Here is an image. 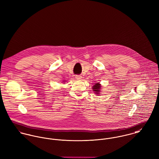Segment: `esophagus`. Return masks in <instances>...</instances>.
<instances>
[{
    "instance_id": "obj_1",
    "label": "esophagus",
    "mask_w": 159,
    "mask_h": 159,
    "mask_svg": "<svg viewBox=\"0 0 159 159\" xmlns=\"http://www.w3.org/2000/svg\"><path fill=\"white\" fill-rule=\"evenodd\" d=\"M82 78V77L81 75H75V79H78V80H80V79H81Z\"/></svg>"
}]
</instances>
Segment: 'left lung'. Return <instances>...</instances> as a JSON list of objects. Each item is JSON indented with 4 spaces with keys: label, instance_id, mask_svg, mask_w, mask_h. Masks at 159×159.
Listing matches in <instances>:
<instances>
[{
    "label": "left lung",
    "instance_id": "obj_1",
    "mask_svg": "<svg viewBox=\"0 0 159 159\" xmlns=\"http://www.w3.org/2000/svg\"><path fill=\"white\" fill-rule=\"evenodd\" d=\"M100 88H101V85L99 83H97L95 84L93 87V90L95 92L96 94H99V92H100Z\"/></svg>",
    "mask_w": 159,
    "mask_h": 159
}]
</instances>
